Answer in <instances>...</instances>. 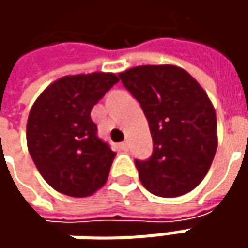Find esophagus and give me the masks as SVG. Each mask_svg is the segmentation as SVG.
<instances>
[{"mask_svg": "<svg viewBox=\"0 0 248 248\" xmlns=\"http://www.w3.org/2000/svg\"><path fill=\"white\" fill-rule=\"evenodd\" d=\"M120 149H121L123 152H127V150H128V143H127V142L120 143Z\"/></svg>", "mask_w": 248, "mask_h": 248, "instance_id": "esophagus-1", "label": "esophagus"}]
</instances>
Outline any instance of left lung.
I'll use <instances>...</instances> for the list:
<instances>
[{"label":"left lung","mask_w":248,"mask_h":248,"mask_svg":"<svg viewBox=\"0 0 248 248\" xmlns=\"http://www.w3.org/2000/svg\"><path fill=\"white\" fill-rule=\"evenodd\" d=\"M149 123L153 153L135 160L142 185L153 195L176 197L193 190L214 160L215 109L203 87L175 64H145L120 73Z\"/></svg>","instance_id":"left-lung-1"}]
</instances>
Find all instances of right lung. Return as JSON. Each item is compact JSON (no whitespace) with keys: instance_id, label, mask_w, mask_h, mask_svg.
I'll return each instance as SVG.
<instances>
[{"instance_id":"add662e5","label":"right lung","mask_w":248,"mask_h":248,"mask_svg":"<svg viewBox=\"0 0 248 248\" xmlns=\"http://www.w3.org/2000/svg\"><path fill=\"white\" fill-rule=\"evenodd\" d=\"M119 81L114 73L64 76L34 102L26 129L27 148L55 190L88 197L106 184L116 153L98 138L91 110Z\"/></svg>"}]
</instances>
